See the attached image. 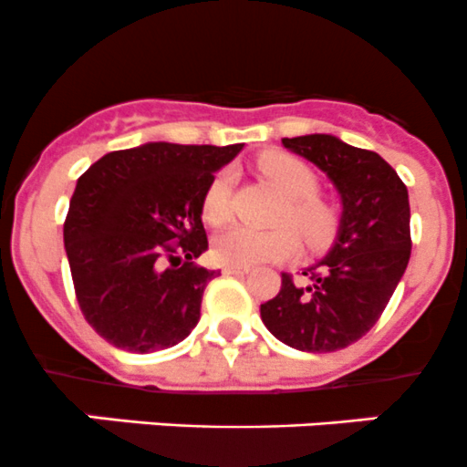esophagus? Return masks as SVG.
<instances>
[{"label": "esophagus", "instance_id": "1", "mask_svg": "<svg viewBox=\"0 0 467 467\" xmlns=\"http://www.w3.org/2000/svg\"><path fill=\"white\" fill-rule=\"evenodd\" d=\"M249 267L244 265H223V275H247Z\"/></svg>", "mask_w": 467, "mask_h": 467}]
</instances>
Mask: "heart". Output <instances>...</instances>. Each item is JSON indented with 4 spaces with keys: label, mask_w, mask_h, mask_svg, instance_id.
<instances>
[{
    "label": "heart",
    "mask_w": 467,
    "mask_h": 467,
    "mask_svg": "<svg viewBox=\"0 0 467 467\" xmlns=\"http://www.w3.org/2000/svg\"><path fill=\"white\" fill-rule=\"evenodd\" d=\"M258 170L270 179L281 192L284 204L276 211V223L290 224L302 234L308 244H322L331 238L336 227L334 211L322 202L317 192V177L302 159L285 151H267L258 159ZM232 170H220L202 195V218L220 227L232 215ZM290 227L258 229L232 227L220 234L213 243V256L227 265H256V263L285 261L299 247L297 234Z\"/></svg>",
    "instance_id": "obj_1"
}]
</instances>
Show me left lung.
<instances>
[{
	"label": "left lung",
	"instance_id": "obj_1",
	"mask_svg": "<svg viewBox=\"0 0 467 467\" xmlns=\"http://www.w3.org/2000/svg\"><path fill=\"white\" fill-rule=\"evenodd\" d=\"M281 142L327 172L343 215L329 254L302 272L306 281L284 272L276 297L261 304V320L288 348L336 352L377 325L409 265V191L377 151L327 133Z\"/></svg>",
	"mask_w": 467,
	"mask_h": 467
}]
</instances>
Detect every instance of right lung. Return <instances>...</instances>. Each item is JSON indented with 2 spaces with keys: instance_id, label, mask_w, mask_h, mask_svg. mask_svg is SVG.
Returning a JSON list of instances; mask_svg holds the SVG:
<instances>
[{
  "instance_id": "1",
  "label": "right lung",
  "mask_w": 467,
  "mask_h": 467,
  "mask_svg": "<svg viewBox=\"0 0 467 467\" xmlns=\"http://www.w3.org/2000/svg\"><path fill=\"white\" fill-rule=\"evenodd\" d=\"M240 150L147 142L78 177L63 240L78 308L106 343L150 354L195 329L218 275L192 263L209 247L202 195Z\"/></svg>"
}]
</instances>
